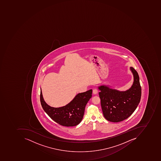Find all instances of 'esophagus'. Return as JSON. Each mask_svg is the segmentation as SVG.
I'll use <instances>...</instances> for the list:
<instances>
[{
    "instance_id": "1",
    "label": "esophagus",
    "mask_w": 161,
    "mask_h": 161,
    "mask_svg": "<svg viewBox=\"0 0 161 161\" xmlns=\"http://www.w3.org/2000/svg\"><path fill=\"white\" fill-rule=\"evenodd\" d=\"M97 93H98V89L95 88V89H94L93 90V94H97Z\"/></svg>"
}]
</instances>
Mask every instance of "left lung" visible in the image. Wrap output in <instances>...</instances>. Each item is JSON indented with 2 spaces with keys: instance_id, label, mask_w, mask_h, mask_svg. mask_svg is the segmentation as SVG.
<instances>
[{
  "instance_id": "obj_1",
  "label": "left lung",
  "mask_w": 161,
  "mask_h": 161,
  "mask_svg": "<svg viewBox=\"0 0 161 161\" xmlns=\"http://www.w3.org/2000/svg\"><path fill=\"white\" fill-rule=\"evenodd\" d=\"M130 69L134 75V83L127 91L120 92L105 85L98 87L103 116L111 122H120L127 119L140 103L141 87L139 77L134 68L130 67Z\"/></svg>"
}]
</instances>
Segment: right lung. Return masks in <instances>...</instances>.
<instances>
[{
  "label": "right lung",
  "instance_id": "add662e5",
  "mask_svg": "<svg viewBox=\"0 0 161 161\" xmlns=\"http://www.w3.org/2000/svg\"><path fill=\"white\" fill-rule=\"evenodd\" d=\"M92 90L78 93L68 104L58 108L51 107L45 103L41 89L40 101L42 108L51 119L59 125L72 127L79 124L83 119L87 102L92 97Z\"/></svg>",
  "mask_w": 161,
  "mask_h": 161
}]
</instances>
